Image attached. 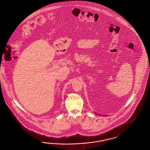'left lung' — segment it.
Wrapping results in <instances>:
<instances>
[{
	"label": "left lung",
	"instance_id": "left-lung-1",
	"mask_svg": "<svg viewBox=\"0 0 150 150\" xmlns=\"http://www.w3.org/2000/svg\"><path fill=\"white\" fill-rule=\"evenodd\" d=\"M100 116H101V115H100Z\"/></svg>",
	"mask_w": 150,
	"mask_h": 150
}]
</instances>
